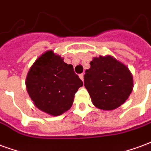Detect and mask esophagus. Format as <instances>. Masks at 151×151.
<instances>
[{
    "mask_svg": "<svg viewBox=\"0 0 151 151\" xmlns=\"http://www.w3.org/2000/svg\"><path fill=\"white\" fill-rule=\"evenodd\" d=\"M79 76H80V80H82V81H83V74H80Z\"/></svg>",
    "mask_w": 151,
    "mask_h": 151,
    "instance_id": "1",
    "label": "esophagus"
}]
</instances>
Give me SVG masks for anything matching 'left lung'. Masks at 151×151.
I'll list each match as a JSON object with an SVG mask.
<instances>
[{
    "label": "left lung",
    "instance_id": "obj_1",
    "mask_svg": "<svg viewBox=\"0 0 151 151\" xmlns=\"http://www.w3.org/2000/svg\"><path fill=\"white\" fill-rule=\"evenodd\" d=\"M90 65L83 79L92 104L102 110L120 107L134 88L133 75L128 67L109 55L93 58Z\"/></svg>",
    "mask_w": 151,
    "mask_h": 151
}]
</instances>
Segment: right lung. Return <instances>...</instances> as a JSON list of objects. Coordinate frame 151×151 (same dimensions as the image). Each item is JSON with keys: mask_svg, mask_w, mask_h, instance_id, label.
<instances>
[{"mask_svg": "<svg viewBox=\"0 0 151 151\" xmlns=\"http://www.w3.org/2000/svg\"><path fill=\"white\" fill-rule=\"evenodd\" d=\"M26 86L38 109L50 116H59L71 109L76 92L83 82L73 66L52 50L38 57L29 68Z\"/></svg>", "mask_w": 151, "mask_h": 151, "instance_id": "add662e5", "label": "right lung"}]
</instances>
